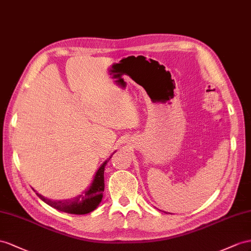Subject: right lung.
<instances>
[{
  "mask_svg": "<svg viewBox=\"0 0 251 251\" xmlns=\"http://www.w3.org/2000/svg\"><path fill=\"white\" fill-rule=\"evenodd\" d=\"M111 157H109L108 160L100 165V168L96 172V174L93 178V181L90 185L89 189L82 193L81 195L74 197L72 199H66V201H52L48 199L44 196L40 195L39 193H36L40 199L48 203L50 207L55 208L66 213L70 214H87L92 212L98 208V205L100 203L102 198V192L105 189V180H104V172L107 162L110 160Z\"/></svg>",
  "mask_w": 251,
  "mask_h": 251,
  "instance_id": "obj_1",
  "label": "right lung"
}]
</instances>
